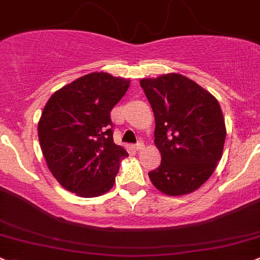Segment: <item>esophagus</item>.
<instances>
[{
    "instance_id": "34e87169",
    "label": "esophagus",
    "mask_w": 260,
    "mask_h": 260,
    "mask_svg": "<svg viewBox=\"0 0 260 260\" xmlns=\"http://www.w3.org/2000/svg\"><path fill=\"white\" fill-rule=\"evenodd\" d=\"M134 149L138 150V151L143 150L144 149V143H143V141H138V143H136V145L134 146Z\"/></svg>"
}]
</instances>
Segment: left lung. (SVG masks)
<instances>
[{
  "label": "left lung",
  "mask_w": 260,
  "mask_h": 260,
  "mask_svg": "<svg viewBox=\"0 0 260 260\" xmlns=\"http://www.w3.org/2000/svg\"><path fill=\"white\" fill-rule=\"evenodd\" d=\"M155 116L161 162L149 178L157 190L179 197L199 189L221 159L226 129L218 100L180 74L140 81Z\"/></svg>",
  "instance_id": "8db88e82"
}]
</instances>
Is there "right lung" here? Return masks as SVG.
I'll use <instances>...</instances> for the list:
<instances>
[{
    "label": "right lung",
    "instance_id": "1",
    "mask_svg": "<svg viewBox=\"0 0 260 260\" xmlns=\"http://www.w3.org/2000/svg\"><path fill=\"white\" fill-rule=\"evenodd\" d=\"M130 80L92 72L61 87L39 121L42 154L53 178L81 198L108 192L126 150L112 138L110 112Z\"/></svg>",
    "mask_w": 260,
    "mask_h": 260
}]
</instances>
